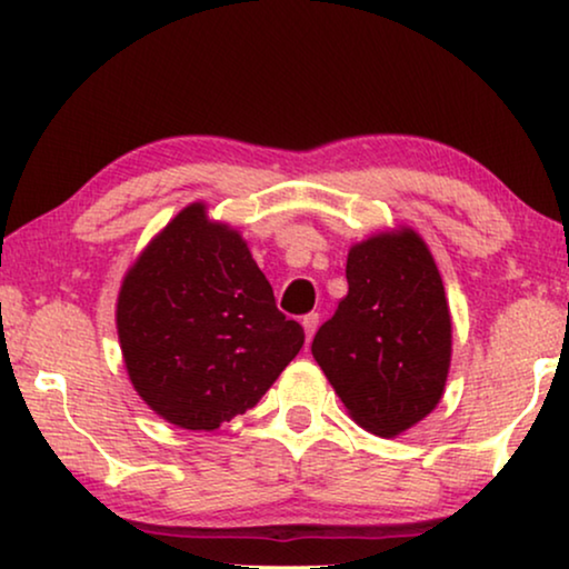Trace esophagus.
Returning a JSON list of instances; mask_svg holds the SVG:
<instances>
[{
    "mask_svg": "<svg viewBox=\"0 0 569 569\" xmlns=\"http://www.w3.org/2000/svg\"><path fill=\"white\" fill-rule=\"evenodd\" d=\"M318 321H321V316H318V313H308V316H302V329H306V337H308V341L313 339V333H316V329H318Z\"/></svg>",
    "mask_w": 569,
    "mask_h": 569,
    "instance_id": "34e87169",
    "label": "esophagus"
}]
</instances>
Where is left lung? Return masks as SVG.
Masks as SVG:
<instances>
[{"mask_svg":"<svg viewBox=\"0 0 569 569\" xmlns=\"http://www.w3.org/2000/svg\"><path fill=\"white\" fill-rule=\"evenodd\" d=\"M347 298L318 329L316 362L365 430L393 438L438 407L450 368L446 290L415 230L347 256Z\"/></svg>","mask_w":569,"mask_h":569,"instance_id":"1","label":"left lung"}]
</instances>
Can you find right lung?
I'll return each instance as SVG.
<instances>
[{
	"label": "right lung",
	"instance_id": "1",
	"mask_svg": "<svg viewBox=\"0 0 569 569\" xmlns=\"http://www.w3.org/2000/svg\"><path fill=\"white\" fill-rule=\"evenodd\" d=\"M121 352L137 393L186 430H217L253 409L306 331L277 308L236 230L186 207L121 284Z\"/></svg>",
	"mask_w": 569,
	"mask_h": 569
}]
</instances>
